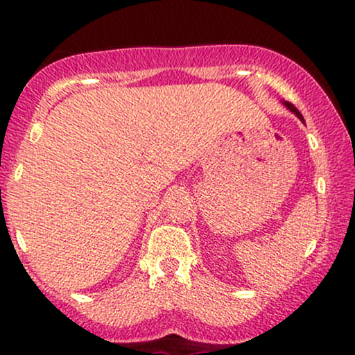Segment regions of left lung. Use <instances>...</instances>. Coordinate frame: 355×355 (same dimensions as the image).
Returning a JSON list of instances; mask_svg holds the SVG:
<instances>
[{"label":"left lung","instance_id":"1","mask_svg":"<svg viewBox=\"0 0 355 355\" xmlns=\"http://www.w3.org/2000/svg\"><path fill=\"white\" fill-rule=\"evenodd\" d=\"M285 107H287L288 110H291V112H294V113H295V115H297V116H299V118H300V120H302V121H304V118H302V115H300V112H299V110H297V108L294 107V105H292V103H288V101H285Z\"/></svg>","mask_w":355,"mask_h":355}]
</instances>
